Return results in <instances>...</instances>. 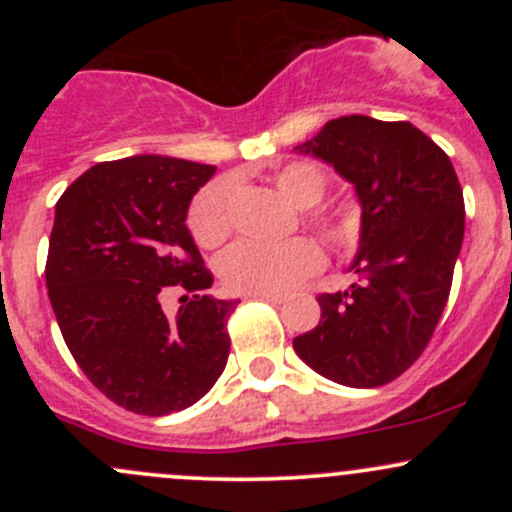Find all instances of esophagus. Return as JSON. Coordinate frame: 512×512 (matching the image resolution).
Returning <instances> with one entry per match:
<instances>
[{
	"instance_id": "esophagus-1",
	"label": "esophagus",
	"mask_w": 512,
	"mask_h": 512,
	"mask_svg": "<svg viewBox=\"0 0 512 512\" xmlns=\"http://www.w3.org/2000/svg\"><path fill=\"white\" fill-rule=\"evenodd\" d=\"M250 297L262 299V302H270V304H282L285 302V294H272V292H262V294H250Z\"/></svg>"
}]
</instances>
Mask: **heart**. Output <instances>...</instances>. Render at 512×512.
<instances>
[{"label":"heart","mask_w":512,"mask_h":512,"mask_svg":"<svg viewBox=\"0 0 512 512\" xmlns=\"http://www.w3.org/2000/svg\"><path fill=\"white\" fill-rule=\"evenodd\" d=\"M275 185L297 208H312L327 195L329 175L312 163H287L275 173ZM230 180H213L193 198L188 227L200 247L223 245L232 230ZM307 225L317 230L337 250H349L361 237V218L349 205L329 210H307ZM322 252L309 237L267 245V242H237L220 257L218 272L230 292L262 294L285 292L299 280L319 270Z\"/></svg>","instance_id":"1"}]
</instances>
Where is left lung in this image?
Listing matches in <instances>:
<instances>
[{"instance_id": "obj_1", "label": "left lung", "mask_w": 512, "mask_h": 512, "mask_svg": "<svg viewBox=\"0 0 512 512\" xmlns=\"http://www.w3.org/2000/svg\"><path fill=\"white\" fill-rule=\"evenodd\" d=\"M299 153L327 160L361 200V247L349 292L319 294L322 319L294 339L317 374L374 389L399 379L431 342L466 230L451 158L409 121L342 116Z\"/></svg>"}]
</instances>
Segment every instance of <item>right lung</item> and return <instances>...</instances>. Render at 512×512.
Masks as SVG:
<instances>
[{
	"label": "right lung",
	"instance_id": "right-lung-1",
	"mask_svg": "<svg viewBox=\"0 0 512 512\" xmlns=\"http://www.w3.org/2000/svg\"><path fill=\"white\" fill-rule=\"evenodd\" d=\"M213 173L165 156L108 160L56 203L46 255L56 322L86 379L133 414L188 409L227 364L237 302L208 294L213 272L185 227ZM170 291L186 294L173 318L159 307Z\"/></svg>",
	"mask_w": 512,
	"mask_h": 512
}]
</instances>
